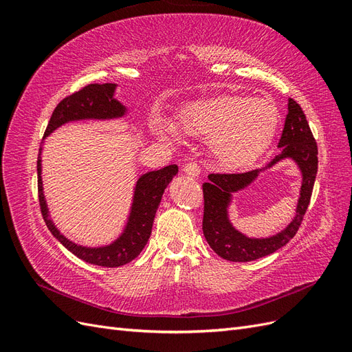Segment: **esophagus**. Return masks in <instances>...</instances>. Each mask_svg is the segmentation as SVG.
Returning a JSON list of instances; mask_svg holds the SVG:
<instances>
[{
  "instance_id": "34e87169",
  "label": "esophagus",
  "mask_w": 352,
  "mask_h": 352,
  "mask_svg": "<svg viewBox=\"0 0 352 352\" xmlns=\"http://www.w3.org/2000/svg\"><path fill=\"white\" fill-rule=\"evenodd\" d=\"M184 173L190 176V177H198L199 173H201V168H199V166L197 163L190 162V163L184 166Z\"/></svg>"
}]
</instances>
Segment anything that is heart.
<instances>
[{
  "mask_svg": "<svg viewBox=\"0 0 352 352\" xmlns=\"http://www.w3.org/2000/svg\"><path fill=\"white\" fill-rule=\"evenodd\" d=\"M177 126L189 136L210 141L211 155L220 167L236 170L252 164L270 146L279 131L280 113L269 98L220 95L185 105ZM157 132L175 136L167 122H160Z\"/></svg>",
  "mask_w": 352,
  "mask_h": 352,
  "instance_id": "1",
  "label": "heart"
}]
</instances>
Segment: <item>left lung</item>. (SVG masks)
Listing matches in <instances>:
<instances>
[{"instance_id":"8db88e82","label":"left lung","mask_w":352,"mask_h":352,"mask_svg":"<svg viewBox=\"0 0 352 352\" xmlns=\"http://www.w3.org/2000/svg\"><path fill=\"white\" fill-rule=\"evenodd\" d=\"M278 146L280 153L263 168H255L247 173H211L208 175V182L202 184V192H204L202 232L212 251L221 258L238 263L258 260L282 248L300 229L310 204L318 160L317 144L305 114L300 104L292 98L287 100V114ZM286 157L293 160L303 176L296 217L283 231L273 237L250 239L243 236L234 229L228 219V206L232 194L248 187L261 171Z\"/></svg>"}]
</instances>
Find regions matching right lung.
<instances>
[{
	"label": "right lung",
	"instance_id": "add662e5",
	"mask_svg": "<svg viewBox=\"0 0 352 352\" xmlns=\"http://www.w3.org/2000/svg\"><path fill=\"white\" fill-rule=\"evenodd\" d=\"M116 88V83H91L58 102L56 110L52 111L44 133V140L60 126L70 122L110 120L123 117L127 109L119 100L114 98ZM41 153L42 146L39 148L38 154L39 206L45 225L54 238L78 258L95 265H101V267H120V265L135 260L151 236L153 223L160 201H162L164 189L170 184V180L179 172L177 166L170 164L160 170H154V172L144 173L136 180L129 217H127V223L119 238L109 245H104V247H83V245L74 243L65 235H61L54 221L50 217L44 186H42Z\"/></svg>",
	"mask_w": 352,
	"mask_h": 352
}]
</instances>
